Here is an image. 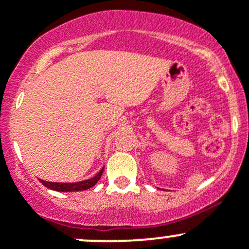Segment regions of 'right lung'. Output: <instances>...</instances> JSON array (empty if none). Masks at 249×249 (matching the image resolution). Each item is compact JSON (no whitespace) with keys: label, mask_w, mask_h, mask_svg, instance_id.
<instances>
[{"label":"right lung","mask_w":249,"mask_h":249,"mask_svg":"<svg viewBox=\"0 0 249 249\" xmlns=\"http://www.w3.org/2000/svg\"><path fill=\"white\" fill-rule=\"evenodd\" d=\"M104 167L94 176L93 178L89 179L82 180V182L77 183H55V182H46V180L39 179L43 185L51 190H56V192H81V190H87L92 188L93 185L96 184L99 179H101L102 174H103Z\"/></svg>","instance_id":"obj_1"}]
</instances>
